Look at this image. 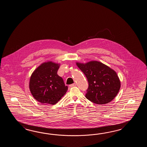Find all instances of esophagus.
Wrapping results in <instances>:
<instances>
[{
	"instance_id": "1",
	"label": "esophagus",
	"mask_w": 147,
	"mask_h": 147,
	"mask_svg": "<svg viewBox=\"0 0 147 147\" xmlns=\"http://www.w3.org/2000/svg\"><path fill=\"white\" fill-rule=\"evenodd\" d=\"M76 86V84H73L69 85V87H75V86Z\"/></svg>"
}]
</instances>
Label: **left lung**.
Here are the masks:
<instances>
[{
    "mask_svg": "<svg viewBox=\"0 0 147 147\" xmlns=\"http://www.w3.org/2000/svg\"><path fill=\"white\" fill-rule=\"evenodd\" d=\"M76 65L87 78V99L94 103L103 105L116 97L120 88V81L113 69L97 61L77 63Z\"/></svg>",
    "mask_w": 147,
    "mask_h": 147,
    "instance_id": "8db88e82",
    "label": "left lung"
}]
</instances>
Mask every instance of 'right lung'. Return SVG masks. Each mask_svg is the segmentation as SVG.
<instances>
[{
  "label": "right lung",
  "instance_id": "add662e5",
  "mask_svg": "<svg viewBox=\"0 0 147 147\" xmlns=\"http://www.w3.org/2000/svg\"><path fill=\"white\" fill-rule=\"evenodd\" d=\"M59 66L51 61L46 62L31 75L30 90L34 99L41 104H56L68 90L63 78L57 75Z\"/></svg>",
  "mask_w": 147,
  "mask_h": 147
}]
</instances>
